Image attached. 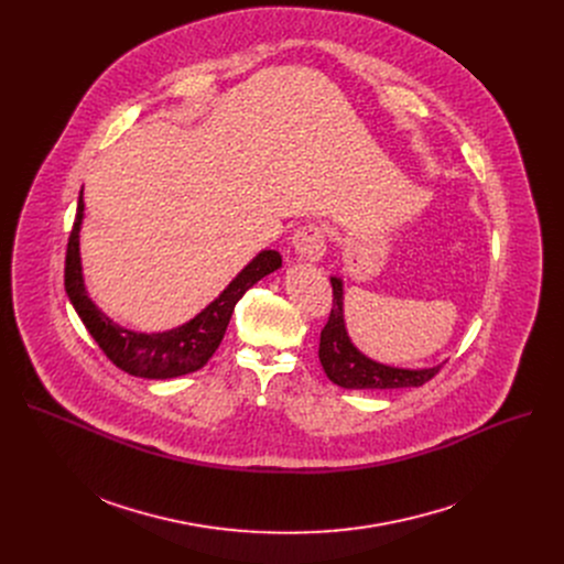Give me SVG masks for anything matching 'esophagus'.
<instances>
[{
	"mask_svg": "<svg viewBox=\"0 0 564 564\" xmlns=\"http://www.w3.org/2000/svg\"><path fill=\"white\" fill-rule=\"evenodd\" d=\"M294 254L301 261H318L326 254V231L318 225H305L292 236Z\"/></svg>",
	"mask_w": 564,
	"mask_h": 564,
	"instance_id": "obj_1",
	"label": "esophagus"
}]
</instances>
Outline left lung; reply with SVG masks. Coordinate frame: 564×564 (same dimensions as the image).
Wrapping results in <instances>:
<instances>
[{"label":"left lung","instance_id":"obj_1","mask_svg":"<svg viewBox=\"0 0 564 564\" xmlns=\"http://www.w3.org/2000/svg\"><path fill=\"white\" fill-rule=\"evenodd\" d=\"M333 283V310L326 328L321 330L318 361L324 366L328 379L348 390H388L411 388L433 379L440 366L433 368H397L379 364L366 357L348 337L344 318V281L330 276Z\"/></svg>","mask_w":564,"mask_h":564}]
</instances>
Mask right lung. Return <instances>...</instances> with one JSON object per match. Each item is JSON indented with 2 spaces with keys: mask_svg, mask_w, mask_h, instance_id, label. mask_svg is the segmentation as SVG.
<instances>
[{
  "mask_svg": "<svg viewBox=\"0 0 564 564\" xmlns=\"http://www.w3.org/2000/svg\"><path fill=\"white\" fill-rule=\"evenodd\" d=\"M85 218L83 192L77 198V214L68 236L64 288L66 294L87 326L89 335L102 348V352L124 372L144 379H172L203 368L223 341L234 305L254 283L281 268V254L276 250L259 252L231 283L187 324L165 333H135L127 330L89 299L83 276V259H79V227Z\"/></svg>",
  "mask_w": 564,
  "mask_h": 564,
  "instance_id": "obj_1",
  "label": "right lung"
}]
</instances>
